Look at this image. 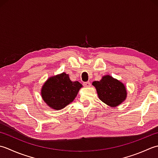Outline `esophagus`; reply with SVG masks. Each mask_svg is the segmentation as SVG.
I'll use <instances>...</instances> for the list:
<instances>
[{"label":"esophagus","mask_w":158,"mask_h":158,"mask_svg":"<svg viewBox=\"0 0 158 158\" xmlns=\"http://www.w3.org/2000/svg\"><path fill=\"white\" fill-rule=\"evenodd\" d=\"M83 85H84V86H90V85H91V83H90L89 81H87V82H84Z\"/></svg>","instance_id":"34e87169"}]
</instances>
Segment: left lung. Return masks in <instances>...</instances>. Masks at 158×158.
<instances>
[{
  "label": "left lung",
  "instance_id": "obj_1",
  "mask_svg": "<svg viewBox=\"0 0 158 158\" xmlns=\"http://www.w3.org/2000/svg\"><path fill=\"white\" fill-rule=\"evenodd\" d=\"M92 85L97 89L99 98L111 107L119 105L126 98L123 84L110 76H105L100 81L93 82Z\"/></svg>",
  "mask_w": 158,
  "mask_h": 158
}]
</instances>
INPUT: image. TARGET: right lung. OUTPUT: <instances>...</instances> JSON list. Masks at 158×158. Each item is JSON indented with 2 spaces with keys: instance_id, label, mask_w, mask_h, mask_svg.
<instances>
[{
  "instance_id": "right-lung-1",
  "label": "right lung",
  "mask_w": 158,
  "mask_h": 158,
  "mask_svg": "<svg viewBox=\"0 0 158 158\" xmlns=\"http://www.w3.org/2000/svg\"><path fill=\"white\" fill-rule=\"evenodd\" d=\"M81 87L79 82H72L68 74L63 73L47 80L41 89V96L50 107L60 110L73 102Z\"/></svg>"
}]
</instances>
